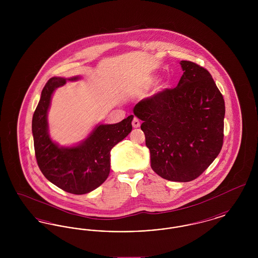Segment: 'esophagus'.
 <instances>
[{"instance_id":"34e87169","label":"esophagus","mask_w":258,"mask_h":258,"mask_svg":"<svg viewBox=\"0 0 258 258\" xmlns=\"http://www.w3.org/2000/svg\"><path fill=\"white\" fill-rule=\"evenodd\" d=\"M133 126H134L135 128H137V127L140 126V121H139L138 118H136V117L134 118V120H133Z\"/></svg>"}]
</instances>
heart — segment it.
I'll return each instance as SVG.
<instances>
[{
  "instance_id": "b5f03b06",
  "label": "heart",
  "mask_w": 258,
  "mask_h": 258,
  "mask_svg": "<svg viewBox=\"0 0 258 258\" xmlns=\"http://www.w3.org/2000/svg\"><path fill=\"white\" fill-rule=\"evenodd\" d=\"M152 80H153V78H151L150 80H148V82H149V83H151V82H152ZM165 87H166V85H165V84H161V85H160V89H161V90H162V89H164Z\"/></svg>"
}]
</instances>
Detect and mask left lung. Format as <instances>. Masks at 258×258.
<instances>
[{"mask_svg": "<svg viewBox=\"0 0 258 258\" xmlns=\"http://www.w3.org/2000/svg\"><path fill=\"white\" fill-rule=\"evenodd\" d=\"M184 74L174 89L144 98L134 108L161 178L189 182L219 156L223 144L224 99L208 71L181 61Z\"/></svg>", "mask_w": 258, "mask_h": 258, "instance_id": "left-lung-1", "label": "left lung"}]
</instances>
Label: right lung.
<instances>
[{
	"label": "right lung",
	"instance_id": "1",
	"mask_svg": "<svg viewBox=\"0 0 258 258\" xmlns=\"http://www.w3.org/2000/svg\"><path fill=\"white\" fill-rule=\"evenodd\" d=\"M79 78H50L34 113L32 132L37 165L45 178L67 192L85 195L107 179L110 172L111 149L132 132L134 116H128L120 123L98 124L80 144L59 147L48 134L47 112L51 97L67 80L74 81Z\"/></svg>",
	"mask_w": 258,
	"mask_h": 258
}]
</instances>
